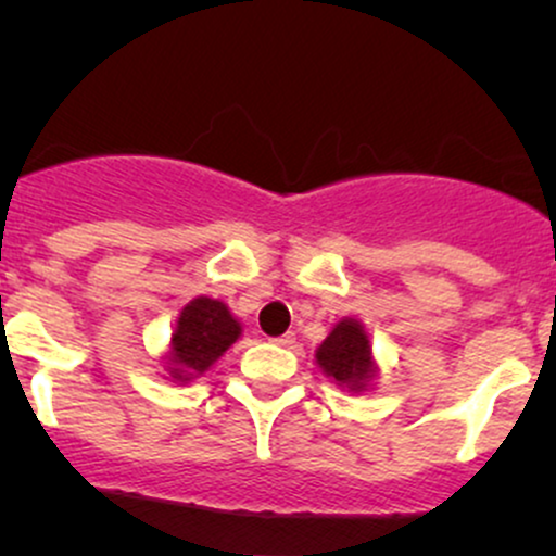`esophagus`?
I'll use <instances>...</instances> for the list:
<instances>
[{"instance_id":"obj_1","label":"esophagus","mask_w":556,"mask_h":556,"mask_svg":"<svg viewBox=\"0 0 556 556\" xmlns=\"http://www.w3.org/2000/svg\"><path fill=\"white\" fill-rule=\"evenodd\" d=\"M271 342L279 344V348H290V344L295 342V334H292V331H287V334H282V337H274Z\"/></svg>"}]
</instances>
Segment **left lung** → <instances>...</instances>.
Wrapping results in <instances>:
<instances>
[{"instance_id":"obj_1","label":"left lung","mask_w":556,"mask_h":556,"mask_svg":"<svg viewBox=\"0 0 556 556\" xmlns=\"http://www.w3.org/2000/svg\"><path fill=\"white\" fill-rule=\"evenodd\" d=\"M316 366L344 392H371L379 363L363 321L353 316L340 318L316 348Z\"/></svg>"}]
</instances>
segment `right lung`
Returning <instances> with one entry per match:
<instances>
[{"label": "right lung", "mask_w": 556, "mask_h": 556, "mask_svg": "<svg viewBox=\"0 0 556 556\" xmlns=\"http://www.w3.org/2000/svg\"><path fill=\"white\" fill-rule=\"evenodd\" d=\"M242 324L227 303L208 295H198L185 303L162 363L167 379L175 384H190L214 366L222 355L240 340Z\"/></svg>", "instance_id": "1"}]
</instances>
